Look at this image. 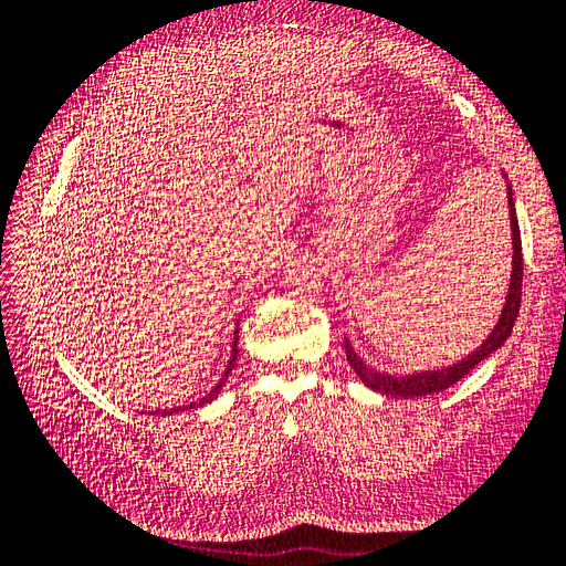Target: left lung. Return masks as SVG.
Wrapping results in <instances>:
<instances>
[{
	"instance_id": "8db88e82",
	"label": "left lung",
	"mask_w": 566,
	"mask_h": 566,
	"mask_svg": "<svg viewBox=\"0 0 566 566\" xmlns=\"http://www.w3.org/2000/svg\"><path fill=\"white\" fill-rule=\"evenodd\" d=\"M509 213H511V235H513V270H511V284H509V294H506V304L501 308L499 323L491 331L489 338L476 347L472 355H467L460 363H454L450 367H440V369H430V371H416V375H406V377H396L387 375V371H377L363 363L350 340H345V355L347 363L355 369V375L363 379L365 387L375 389L379 394L387 396H399V399H411V396H428V394H438L442 389L452 387V384L460 381L464 375H469L479 363L496 353L499 347L509 340V335L513 331V323L518 318L521 311V290H523V245H521V228H518V216H515V203H513V191L509 187Z\"/></svg>"
}]
</instances>
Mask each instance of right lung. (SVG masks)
Returning a JSON list of instances; mask_svg holds the SVG:
<instances>
[{
    "label": "right lung",
    "mask_w": 566,
    "mask_h": 566,
    "mask_svg": "<svg viewBox=\"0 0 566 566\" xmlns=\"http://www.w3.org/2000/svg\"><path fill=\"white\" fill-rule=\"evenodd\" d=\"M235 355H238V331H235V340H233V350H231V359H228V367H226V371H223V377H221V381L216 384V387L203 396V399H199V401H195V403H189V406H177V408H172V411H163V416H172V413H182V411H187V408H197V406H203V403H209V401H213L216 396H219V391L223 389V384H226V379H228V375H231V369H233V363H235ZM153 413H160V411H153Z\"/></svg>",
    "instance_id": "1"
}]
</instances>
